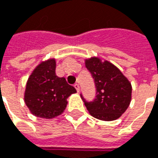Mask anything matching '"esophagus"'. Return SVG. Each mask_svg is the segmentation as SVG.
Segmentation results:
<instances>
[{"label":"esophagus","mask_w":158,"mask_h":158,"mask_svg":"<svg viewBox=\"0 0 158 158\" xmlns=\"http://www.w3.org/2000/svg\"><path fill=\"white\" fill-rule=\"evenodd\" d=\"M74 86H75V88L77 89V92H80V86H79V85H78L77 83V84H75Z\"/></svg>","instance_id":"obj_1"}]
</instances>
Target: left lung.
I'll return each mask as SVG.
<instances>
[{
    "label": "left lung",
    "mask_w": 158,
    "mask_h": 158,
    "mask_svg": "<svg viewBox=\"0 0 158 158\" xmlns=\"http://www.w3.org/2000/svg\"><path fill=\"white\" fill-rule=\"evenodd\" d=\"M85 65L96 86V98L92 102L83 99L86 109L92 117L102 121L119 118L130 105L131 85L117 66L99 57L85 60Z\"/></svg>",
    "instance_id": "1"
}]
</instances>
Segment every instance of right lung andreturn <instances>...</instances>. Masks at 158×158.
I'll return each instance as SVG.
<instances>
[{"instance_id": "1", "label": "right lung", "mask_w": 158, "mask_h": 158, "mask_svg": "<svg viewBox=\"0 0 158 158\" xmlns=\"http://www.w3.org/2000/svg\"><path fill=\"white\" fill-rule=\"evenodd\" d=\"M77 90L64 77L56 75L54 58L42 61L28 78L24 100L34 116L51 119L61 115L66 109L69 96Z\"/></svg>"}]
</instances>
